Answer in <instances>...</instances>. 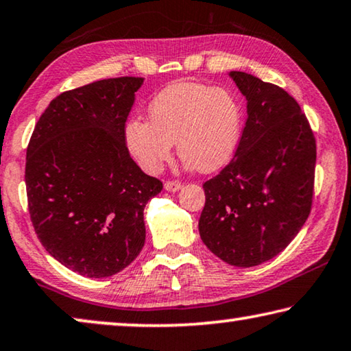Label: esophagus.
I'll use <instances>...</instances> for the list:
<instances>
[{"mask_svg": "<svg viewBox=\"0 0 351 351\" xmlns=\"http://www.w3.org/2000/svg\"><path fill=\"white\" fill-rule=\"evenodd\" d=\"M182 188V183L179 180H168L165 183V190L168 191H179Z\"/></svg>", "mask_w": 351, "mask_h": 351, "instance_id": "obj_1", "label": "esophagus"}]
</instances>
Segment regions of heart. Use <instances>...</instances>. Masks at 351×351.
<instances>
[{
	"mask_svg": "<svg viewBox=\"0 0 351 351\" xmlns=\"http://www.w3.org/2000/svg\"><path fill=\"white\" fill-rule=\"evenodd\" d=\"M243 116L229 90L183 82L171 84L149 105V122L133 119L125 141L143 169L157 172L177 144L179 157L201 172L228 163L239 147Z\"/></svg>",
	"mask_w": 351,
	"mask_h": 351,
	"instance_id": "b5f03b06",
	"label": "heart"
}]
</instances>
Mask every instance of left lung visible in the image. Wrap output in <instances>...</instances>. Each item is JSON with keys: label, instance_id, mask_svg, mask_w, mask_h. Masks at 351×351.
<instances>
[{"label": "left lung", "instance_id": "8db88e82", "mask_svg": "<svg viewBox=\"0 0 351 351\" xmlns=\"http://www.w3.org/2000/svg\"><path fill=\"white\" fill-rule=\"evenodd\" d=\"M230 78L246 97L239 147L204 183L199 234L215 256L234 267H256L289 246L312 208L315 136L292 95L245 72Z\"/></svg>", "mask_w": 351, "mask_h": 351}]
</instances>
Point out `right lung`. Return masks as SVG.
Instances as JSON below:
<instances>
[{
	"label": "right lung",
	"mask_w": 351,
	"mask_h": 351,
	"mask_svg": "<svg viewBox=\"0 0 351 351\" xmlns=\"http://www.w3.org/2000/svg\"><path fill=\"white\" fill-rule=\"evenodd\" d=\"M144 78H108L66 90L37 121L26 149L31 223L72 271L106 278L141 252L144 207L163 190L128 154L125 122Z\"/></svg>",
	"instance_id": "right-lung-1"
}]
</instances>
